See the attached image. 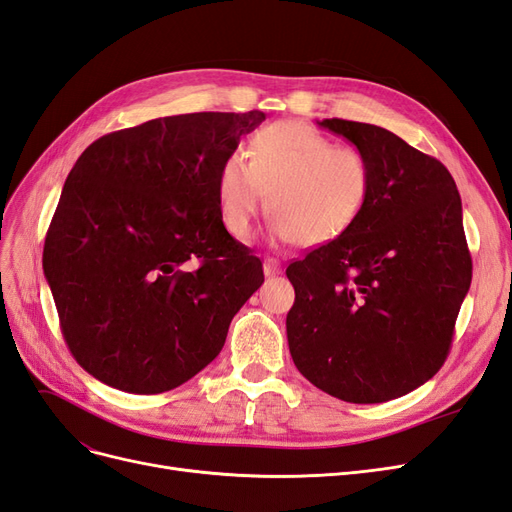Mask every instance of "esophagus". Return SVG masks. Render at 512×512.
Instances as JSON below:
<instances>
[{
	"label": "esophagus",
	"instance_id": "1",
	"mask_svg": "<svg viewBox=\"0 0 512 512\" xmlns=\"http://www.w3.org/2000/svg\"><path fill=\"white\" fill-rule=\"evenodd\" d=\"M262 271H265V275H267V277L280 275V271H282L280 260H275V258H265V262H262Z\"/></svg>",
	"mask_w": 512,
	"mask_h": 512
}]
</instances>
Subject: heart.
Returning a JSON list of instances; mask_svg holds the SVG:
<instances>
[{
	"mask_svg": "<svg viewBox=\"0 0 512 512\" xmlns=\"http://www.w3.org/2000/svg\"><path fill=\"white\" fill-rule=\"evenodd\" d=\"M245 157L230 156L218 170L222 222L241 241L252 235L265 192L273 237L316 247L346 235L374 188V168L361 149L299 121L258 128Z\"/></svg>",
	"mask_w": 512,
	"mask_h": 512,
	"instance_id": "b5f03b06",
	"label": "heart"
}]
</instances>
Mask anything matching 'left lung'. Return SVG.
<instances>
[{"label":"left lung","mask_w":512,"mask_h":512,"mask_svg":"<svg viewBox=\"0 0 512 512\" xmlns=\"http://www.w3.org/2000/svg\"><path fill=\"white\" fill-rule=\"evenodd\" d=\"M374 168L356 224L286 269L288 348L301 374L350 404L406 395L444 365L472 282L455 179L371 123L324 119Z\"/></svg>","instance_id":"left-lung-1"}]
</instances>
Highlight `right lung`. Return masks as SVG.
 Instances as JSON below:
<instances>
[{
	"mask_svg": "<svg viewBox=\"0 0 512 512\" xmlns=\"http://www.w3.org/2000/svg\"><path fill=\"white\" fill-rule=\"evenodd\" d=\"M262 111L160 117L91 143L61 190L42 267L66 344L113 389H177L220 354L265 282L230 237L218 170Z\"/></svg>",
	"mask_w": 512,
	"mask_h": 512,
	"instance_id": "right-lung-1",
	"label": "right lung"
}]
</instances>
